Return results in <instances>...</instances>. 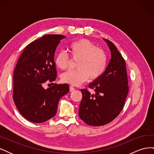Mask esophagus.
Here are the masks:
<instances>
[{"mask_svg": "<svg viewBox=\"0 0 154 154\" xmlns=\"http://www.w3.org/2000/svg\"><path fill=\"white\" fill-rule=\"evenodd\" d=\"M74 90H75V88H74V87H72V86H70L69 87V91H70V92H73Z\"/></svg>", "mask_w": 154, "mask_h": 154, "instance_id": "esophagus-1", "label": "esophagus"}]
</instances>
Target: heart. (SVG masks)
I'll list each match as a JSON object with an SVG mask.
<instances>
[{
	"label": "heart",
	"mask_w": 154,
	"mask_h": 154,
	"mask_svg": "<svg viewBox=\"0 0 154 154\" xmlns=\"http://www.w3.org/2000/svg\"><path fill=\"white\" fill-rule=\"evenodd\" d=\"M68 50L72 59L78 60L74 71H69L62 74L63 82L72 85H78L91 78H99L105 71L107 57L105 51L96 48L94 44L87 39L74 41L68 46ZM69 56L63 51H60L54 59L56 66L62 70L66 69L70 62Z\"/></svg>",
	"instance_id": "heart-1"
}]
</instances>
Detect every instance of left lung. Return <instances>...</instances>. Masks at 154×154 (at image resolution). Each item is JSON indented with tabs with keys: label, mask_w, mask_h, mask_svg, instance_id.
I'll list each match as a JSON object with an SVG mask.
<instances>
[{
	"label": "left lung",
	"mask_w": 154,
	"mask_h": 154,
	"mask_svg": "<svg viewBox=\"0 0 154 154\" xmlns=\"http://www.w3.org/2000/svg\"><path fill=\"white\" fill-rule=\"evenodd\" d=\"M111 59L104 73L89 83L94 94L81 89L79 117L88 125L99 127L113 121L122 110L128 92L126 63L114 44L106 39Z\"/></svg>",
	"instance_id": "obj_1"
}]
</instances>
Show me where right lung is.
Returning a JSON list of instances; mask_svg holds the SVG:
<instances>
[{"instance_id":"obj_1","label":"right lung","mask_w":154,"mask_h":154,"mask_svg":"<svg viewBox=\"0 0 154 154\" xmlns=\"http://www.w3.org/2000/svg\"><path fill=\"white\" fill-rule=\"evenodd\" d=\"M62 35H46L27 45L20 56L13 73V98L22 116L27 120L40 123L57 114L60 99L69 92V85L56 84L42 87L57 78L54 53Z\"/></svg>"}]
</instances>
